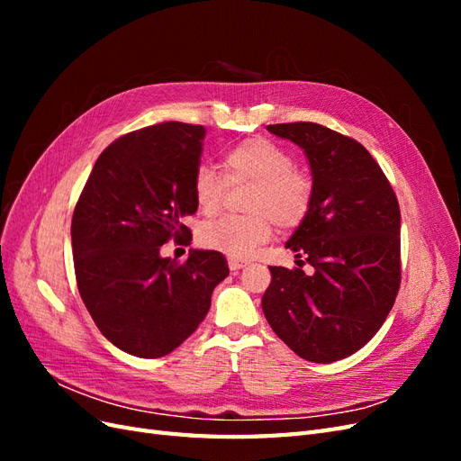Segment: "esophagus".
<instances>
[{
  "instance_id": "obj_1",
  "label": "esophagus",
  "mask_w": 461,
  "mask_h": 461,
  "mask_svg": "<svg viewBox=\"0 0 461 461\" xmlns=\"http://www.w3.org/2000/svg\"><path fill=\"white\" fill-rule=\"evenodd\" d=\"M229 267H230V271H232V273H236V271H240V269H244V267H246V261H240V259H234V258H230V259H229Z\"/></svg>"
}]
</instances>
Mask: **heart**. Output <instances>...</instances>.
Here are the masks:
<instances>
[{
  "label": "heart",
  "instance_id": "1",
  "mask_svg": "<svg viewBox=\"0 0 461 461\" xmlns=\"http://www.w3.org/2000/svg\"><path fill=\"white\" fill-rule=\"evenodd\" d=\"M225 178L202 165L194 175V200L202 213L215 215L225 203L227 184L249 186L244 207L249 215L209 221L200 229V244L234 259H244L267 242L273 222L296 229L308 217L313 202L312 176L294 167V158L267 138H246L222 158Z\"/></svg>",
  "mask_w": 461,
  "mask_h": 461
}]
</instances>
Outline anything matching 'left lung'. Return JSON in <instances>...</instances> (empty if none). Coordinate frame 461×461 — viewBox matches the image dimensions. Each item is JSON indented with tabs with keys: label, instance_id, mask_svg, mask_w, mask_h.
Returning <instances> with one entry per match:
<instances>
[{
	"label": "left lung",
	"instance_id": "8db88e82",
	"mask_svg": "<svg viewBox=\"0 0 461 461\" xmlns=\"http://www.w3.org/2000/svg\"><path fill=\"white\" fill-rule=\"evenodd\" d=\"M267 131L305 151L313 202L286 242L298 267H269L261 308L292 352L330 364L364 348L393 310L402 278L400 205L379 163L354 138L317 122Z\"/></svg>",
	"mask_w": 461,
	"mask_h": 461
}]
</instances>
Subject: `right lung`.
I'll return each mask as SVG.
<instances>
[{
	"mask_svg": "<svg viewBox=\"0 0 461 461\" xmlns=\"http://www.w3.org/2000/svg\"><path fill=\"white\" fill-rule=\"evenodd\" d=\"M202 124L161 122L111 142L77 202L71 240L80 298L95 327L136 357L171 354L198 329L213 288L229 275L225 256L190 249L161 258L169 240L190 244L194 175Z\"/></svg>",
	"mask_w": 461,
	"mask_h": 461,
	"instance_id": "obj_1",
	"label": "right lung"
}]
</instances>
